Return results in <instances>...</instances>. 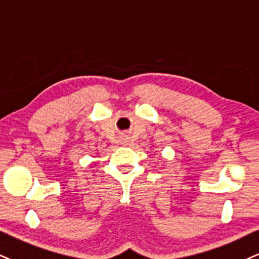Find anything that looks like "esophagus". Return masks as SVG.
Returning a JSON list of instances; mask_svg holds the SVG:
<instances>
[{"label":"esophagus","mask_w":259,"mask_h":259,"mask_svg":"<svg viewBox=\"0 0 259 259\" xmlns=\"http://www.w3.org/2000/svg\"><path fill=\"white\" fill-rule=\"evenodd\" d=\"M124 144H126V143H124Z\"/></svg>","instance_id":"obj_1"}]
</instances>
